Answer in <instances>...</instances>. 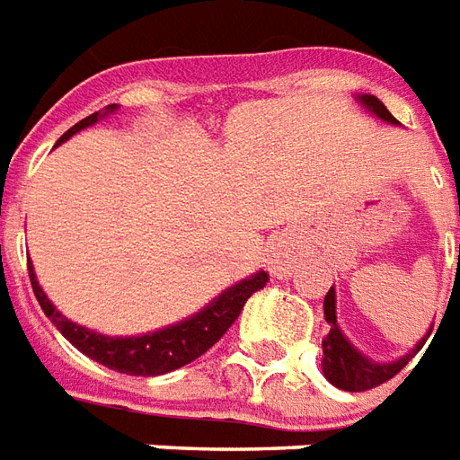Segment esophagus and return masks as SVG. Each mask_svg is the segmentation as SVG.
Listing matches in <instances>:
<instances>
[{
  "label": "esophagus",
  "mask_w": 460,
  "mask_h": 460,
  "mask_svg": "<svg viewBox=\"0 0 460 460\" xmlns=\"http://www.w3.org/2000/svg\"><path fill=\"white\" fill-rule=\"evenodd\" d=\"M297 261V246L292 239H278L270 251V265L278 275L290 273L292 265Z\"/></svg>",
  "instance_id": "1"
}]
</instances>
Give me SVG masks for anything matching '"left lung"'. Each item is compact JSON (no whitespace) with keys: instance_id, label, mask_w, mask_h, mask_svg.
Returning <instances> with one entry per match:
<instances>
[{"instance_id":"8db88e82","label":"left lung","mask_w":460,"mask_h":460,"mask_svg":"<svg viewBox=\"0 0 460 460\" xmlns=\"http://www.w3.org/2000/svg\"><path fill=\"white\" fill-rule=\"evenodd\" d=\"M356 100L363 104V107L368 109L370 114H376L377 119H383L387 124H400L397 119L387 111V107L383 102L373 97V94H358ZM460 261V253H458ZM324 316L326 322H329V334L322 341V349H324V358H322V370H324L326 380L336 385L339 390H349V393H366L370 387H377L387 383L390 377H394L400 370L414 358V353L420 351L421 346L427 339H421L414 349H411L407 356L402 358L393 360V363H376V360H370L368 356H363V353L353 346L346 336L341 334V329L336 324V292L334 288L326 292L324 297ZM431 334V332H429Z\"/></svg>"}]
</instances>
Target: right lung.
<instances>
[{"label":"right lung","instance_id":"right-lung-1","mask_svg":"<svg viewBox=\"0 0 460 460\" xmlns=\"http://www.w3.org/2000/svg\"><path fill=\"white\" fill-rule=\"evenodd\" d=\"M117 109V104H109L104 111H94L83 121H77L73 128H67L66 134L60 136L58 144L67 141L70 136L83 131L87 126L97 124L102 117H109ZM29 278L40 309L46 312V316L58 326V332L66 336L77 351H83L87 358L97 360L102 366L117 370V373L144 377L163 376V373H170V370L182 368L187 363L199 358L202 353L209 351L214 343L229 332V326L236 322V316L241 314L246 299L253 292L263 290L265 282H268V273L258 270L246 280L231 285L229 290H224L219 297H214L207 307L199 309L197 314L187 316L178 324H170L165 329H158V332H151V334L144 336H104L97 334V332H90L87 326L75 324L63 312H58L53 307V302L46 297V292L40 290L31 263Z\"/></svg>","mask_w":460,"mask_h":460}]
</instances>
